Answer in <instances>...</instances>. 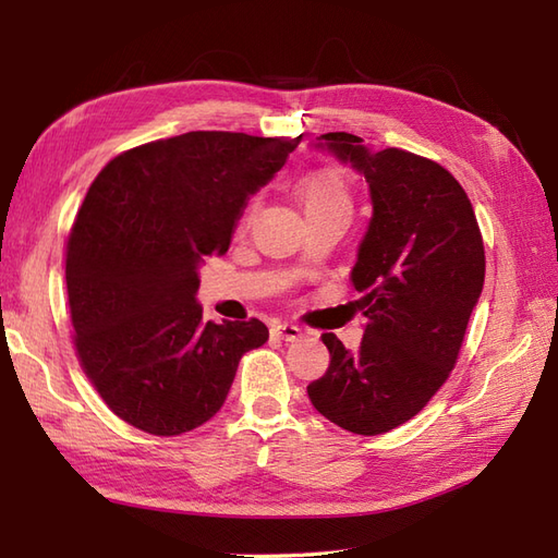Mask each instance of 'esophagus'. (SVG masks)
<instances>
[{"instance_id": "34e87169", "label": "esophagus", "mask_w": 558, "mask_h": 558, "mask_svg": "<svg viewBox=\"0 0 558 558\" xmlns=\"http://www.w3.org/2000/svg\"><path fill=\"white\" fill-rule=\"evenodd\" d=\"M272 336H278V338H282V340H288V342H292V340H300L302 338V328L300 326H294V324H288V322H278V324H272Z\"/></svg>"}]
</instances>
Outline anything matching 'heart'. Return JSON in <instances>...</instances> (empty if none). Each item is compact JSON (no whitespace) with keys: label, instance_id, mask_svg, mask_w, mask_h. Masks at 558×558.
Returning a JSON list of instances; mask_svg holds the SVG:
<instances>
[{"label":"heart","instance_id":"1","mask_svg":"<svg viewBox=\"0 0 558 558\" xmlns=\"http://www.w3.org/2000/svg\"><path fill=\"white\" fill-rule=\"evenodd\" d=\"M304 216H324V213H352V194L348 180L333 168L306 172L294 186Z\"/></svg>","mask_w":558,"mask_h":558}]
</instances>
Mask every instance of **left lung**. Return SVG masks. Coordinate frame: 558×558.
<instances>
[{"instance_id":"1","label":"left lung","mask_w":558,"mask_h":558,"mask_svg":"<svg viewBox=\"0 0 558 558\" xmlns=\"http://www.w3.org/2000/svg\"><path fill=\"white\" fill-rule=\"evenodd\" d=\"M314 146L364 177L374 210L350 272L366 318L360 350L324 333L330 364L306 393L326 420L376 436L412 420L456 366L484 286L482 232L465 189L438 162L374 153L345 132Z\"/></svg>"}]
</instances>
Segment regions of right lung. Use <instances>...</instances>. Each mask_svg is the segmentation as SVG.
<instances>
[{
  "label": "right lung",
  "instance_id": "right-lung-1",
  "mask_svg": "<svg viewBox=\"0 0 558 558\" xmlns=\"http://www.w3.org/2000/svg\"><path fill=\"white\" fill-rule=\"evenodd\" d=\"M298 138L189 132L132 148L90 184L66 242V292L83 372L126 424L192 432L230 393L252 322L204 324L198 268L230 248L248 196Z\"/></svg>",
  "mask_w": 558,
  "mask_h": 558
}]
</instances>
